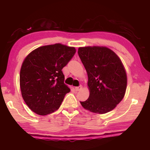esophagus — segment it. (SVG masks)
<instances>
[{"mask_svg":"<svg viewBox=\"0 0 150 150\" xmlns=\"http://www.w3.org/2000/svg\"><path fill=\"white\" fill-rule=\"evenodd\" d=\"M81 88H82V86L80 85V86H79V87H76L75 88V89L76 91H80Z\"/></svg>","mask_w":150,"mask_h":150,"instance_id":"obj_1","label":"esophagus"}]
</instances>
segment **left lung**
<instances>
[{
    "label": "left lung",
    "mask_w": 150,
    "mask_h": 150,
    "mask_svg": "<svg viewBox=\"0 0 150 150\" xmlns=\"http://www.w3.org/2000/svg\"><path fill=\"white\" fill-rule=\"evenodd\" d=\"M78 54L88 75L89 97L80 101L83 107L94 113L113 110L122 100L127 76L120 58L106 47H84Z\"/></svg>",
    "instance_id": "left-lung-1"
}]
</instances>
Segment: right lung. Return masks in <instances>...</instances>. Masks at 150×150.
Instances as JSON below:
<instances>
[{
  "mask_svg": "<svg viewBox=\"0 0 150 150\" xmlns=\"http://www.w3.org/2000/svg\"><path fill=\"white\" fill-rule=\"evenodd\" d=\"M75 48L56 44L40 47L25 58L20 73L22 98L39 115L57 110L70 91L62 69L72 59Z\"/></svg>",
  "mask_w": 150,
  "mask_h": 150,
  "instance_id": "right-lung-1",
  "label": "right lung"
}]
</instances>
